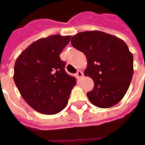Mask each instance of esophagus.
<instances>
[{"label":"esophagus","instance_id":"obj_1","mask_svg":"<svg viewBox=\"0 0 145 145\" xmlns=\"http://www.w3.org/2000/svg\"><path fill=\"white\" fill-rule=\"evenodd\" d=\"M76 76L77 78L80 79V78H81V77L83 76V72H82L81 71H80V70L77 71V72H76Z\"/></svg>","mask_w":145,"mask_h":145}]
</instances>
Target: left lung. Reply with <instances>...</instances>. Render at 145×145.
<instances>
[{"label":"left lung","instance_id":"1","mask_svg":"<svg viewBox=\"0 0 145 145\" xmlns=\"http://www.w3.org/2000/svg\"><path fill=\"white\" fill-rule=\"evenodd\" d=\"M71 43L87 59L84 74L94 83L87 93L90 103L99 108H110L120 103L133 76V56L125 42L103 31H91L76 34Z\"/></svg>","mask_w":145,"mask_h":145}]
</instances>
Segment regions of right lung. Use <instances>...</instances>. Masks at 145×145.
<instances>
[{
  "mask_svg": "<svg viewBox=\"0 0 145 145\" xmlns=\"http://www.w3.org/2000/svg\"><path fill=\"white\" fill-rule=\"evenodd\" d=\"M70 39L59 35L39 39L15 61V85L28 105L41 114L60 112L76 84L75 77L65 72V62L59 57Z\"/></svg>",
  "mask_w": 145,
  "mask_h": 145,
  "instance_id": "right-lung-1",
  "label": "right lung"
}]
</instances>
